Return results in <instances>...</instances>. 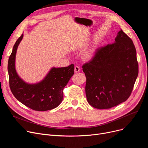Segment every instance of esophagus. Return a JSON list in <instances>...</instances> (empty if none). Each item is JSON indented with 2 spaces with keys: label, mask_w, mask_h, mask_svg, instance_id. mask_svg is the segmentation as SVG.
Wrapping results in <instances>:
<instances>
[{
  "label": "esophagus",
  "mask_w": 148,
  "mask_h": 148,
  "mask_svg": "<svg viewBox=\"0 0 148 148\" xmlns=\"http://www.w3.org/2000/svg\"><path fill=\"white\" fill-rule=\"evenodd\" d=\"M80 71V68L79 66H75L74 67V71H75V73H79Z\"/></svg>",
  "instance_id": "34e87169"
}]
</instances>
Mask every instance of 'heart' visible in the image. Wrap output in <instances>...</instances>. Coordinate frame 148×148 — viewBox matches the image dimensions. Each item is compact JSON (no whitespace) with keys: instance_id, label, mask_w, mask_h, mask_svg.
<instances>
[{"instance_id":"1","label":"heart","mask_w":148,"mask_h":148,"mask_svg":"<svg viewBox=\"0 0 148 148\" xmlns=\"http://www.w3.org/2000/svg\"><path fill=\"white\" fill-rule=\"evenodd\" d=\"M92 53L91 52H86L84 54V58L85 59H89L92 57Z\"/></svg>"}]
</instances>
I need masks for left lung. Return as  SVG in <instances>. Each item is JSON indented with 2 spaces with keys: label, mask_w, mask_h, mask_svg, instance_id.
I'll return each instance as SVG.
<instances>
[{
  "label": "left lung",
  "mask_w": 148,
  "mask_h": 148,
  "mask_svg": "<svg viewBox=\"0 0 148 148\" xmlns=\"http://www.w3.org/2000/svg\"><path fill=\"white\" fill-rule=\"evenodd\" d=\"M82 68L86 77V95L90 106L107 109L125 101L138 73L133 41L121 29L114 42L98 49Z\"/></svg>",
  "instance_id": "left-lung-1"
}]
</instances>
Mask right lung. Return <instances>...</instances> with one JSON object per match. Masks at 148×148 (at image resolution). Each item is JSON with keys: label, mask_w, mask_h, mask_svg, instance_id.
Returning a JSON list of instances; mask_svg holds the SVG:
<instances>
[{"label": "right lung", "mask_w": 148, "mask_h": 148, "mask_svg": "<svg viewBox=\"0 0 148 148\" xmlns=\"http://www.w3.org/2000/svg\"><path fill=\"white\" fill-rule=\"evenodd\" d=\"M22 34L15 42L9 58L8 71L10 89L20 103L36 111H47L57 107L64 98L63 90L74 74V64L53 68L41 82L30 84L21 80L15 68V59Z\"/></svg>", "instance_id": "right-lung-1"}]
</instances>
